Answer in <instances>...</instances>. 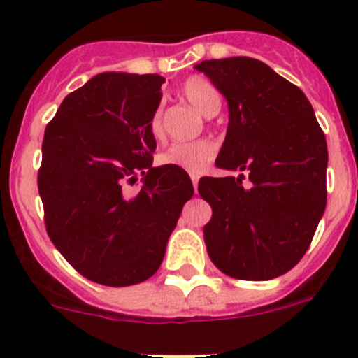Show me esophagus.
I'll return each mask as SVG.
<instances>
[{"label": "esophagus", "instance_id": "1", "mask_svg": "<svg viewBox=\"0 0 358 358\" xmlns=\"http://www.w3.org/2000/svg\"><path fill=\"white\" fill-rule=\"evenodd\" d=\"M190 178H192L194 190H196V194H197V185H199V175H196V173H192V175H190Z\"/></svg>", "mask_w": 358, "mask_h": 358}]
</instances>
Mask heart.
<instances>
[{"mask_svg":"<svg viewBox=\"0 0 358 358\" xmlns=\"http://www.w3.org/2000/svg\"><path fill=\"white\" fill-rule=\"evenodd\" d=\"M182 95L196 107L206 117L218 114L222 107V96L218 90L201 76L189 78L182 86ZM149 131L152 138H164V121L162 109L157 107L149 121ZM216 156V145L211 140H197V142L173 143L168 150L157 156V162L162 166H176L190 173H201Z\"/></svg>","mask_w":358,"mask_h":358,"instance_id":"1","label":"heart"}]
</instances>
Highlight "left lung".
<instances>
[{"instance_id":"1","label":"left lung","mask_w":358,"mask_h":358,"mask_svg":"<svg viewBox=\"0 0 358 358\" xmlns=\"http://www.w3.org/2000/svg\"><path fill=\"white\" fill-rule=\"evenodd\" d=\"M204 72L229 106L216 166L244 175L199 182L213 208L211 262L227 275L270 280L303 258L326 211L327 143L305 93L249 57L213 59Z\"/></svg>"}]
</instances>
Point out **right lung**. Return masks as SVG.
<instances>
[{"label": "right lung", "instance_id": "right-lung-1", "mask_svg": "<svg viewBox=\"0 0 358 358\" xmlns=\"http://www.w3.org/2000/svg\"><path fill=\"white\" fill-rule=\"evenodd\" d=\"M157 74L102 72L69 93L45 129L38 189L48 236L81 275L110 287L157 272L183 204L189 175L152 166L149 121L161 103ZM143 175L139 192L126 182Z\"/></svg>", "mask_w": 358, "mask_h": 358}]
</instances>
